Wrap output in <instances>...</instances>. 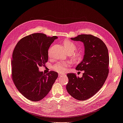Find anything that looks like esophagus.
I'll use <instances>...</instances> for the list:
<instances>
[{
	"label": "esophagus",
	"instance_id": "esophagus-1",
	"mask_svg": "<svg viewBox=\"0 0 123 123\" xmlns=\"http://www.w3.org/2000/svg\"><path fill=\"white\" fill-rule=\"evenodd\" d=\"M64 74H59L58 75H59V77H61L62 75H64Z\"/></svg>",
	"mask_w": 123,
	"mask_h": 123
}]
</instances>
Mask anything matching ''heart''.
<instances>
[{
  "label": "heart",
  "mask_w": 123,
  "mask_h": 123,
  "mask_svg": "<svg viewBox=\"0 0 123 123\" xmlns=\"http://www.w3.org/2000/svg\"><path fill=\"white\" fill-rule=\"evenodd\" d=\"M63 46H64V49L67 53L69 52L71 53H74L75 51V49H77V46H76L74 43L69 40L64 41V42H63ZM72 57L74 60L77 61L80 59V54L78 53L72 54ZM68 65L69 63L68 62H59L54 66L53 69L55 71L58 72H63L66 70Z\"/></svg>",
  "instance_id": "1"
}]
</instances>
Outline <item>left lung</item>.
Masks as SVG:
<instances>
[{
	"mask_svg": "<svg viewBox=\"0 0 123 123\" xmlns=\"http://www.w3.org/2000/svg\"><path fill=\"white\" fill-rule=\"evenodd\" d=\"M72 40L84 44V55L76 69L84 71L81 78L68 74L66 89L72 97L79 100L90 98L100 90L109 74L108 49L100 39L91 35H80Z\"/></svg>",
	"mask_w": 123,
	"mask_h": 123,
	"instance_id": "left-lung-1",
	"label": "left lung"
}]
</instances>
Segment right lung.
Masks as SVG:
<instances>
[{
	"instance_id": "1",
	"label": "right lung",
	"mask_w": 123,
	"mask_h": 123,
	"mask_svg": "<svg viewBox=\"0 0 123 123\" xmlns=\"http://www.w3.org/2000/svg\"><path fill=\"white\" fill-rule=\"evenodd\" d=\"M57 37L42 33L26 36L16 45L11 59L13 82L21 93L32 101L41 100L51 91L58 74H45L39 67L48 61V50Z\"/></svg>"
}]
</instances>
